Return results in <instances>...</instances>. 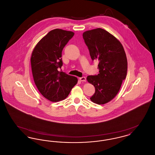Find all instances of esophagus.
<instances>
[{
	"mask_svg": "<svg viewBox=\"0 0 155 155\" xmlns=\"http://www.w3.org/2000/svg\"><path fill=\"white\" fill-rule=\"evenodd\" d=\"M80 80L82 82H85L86 81V77H80Z\"/></svg>",
	"mask_w": 155,
	"mask_h": 155,
	"instance_id": "1",
	"label": "esophagus"
}]
</instances>
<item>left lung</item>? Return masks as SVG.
Listing matches in <instances>:
<instances>
[{
  "label": "left lung",
  "instance_id": "1",
  "mask_svg": "<svg viewBox=\"0 0 155 155\" xmlns=\"http://www.w3.org/2000/svg\"><path fill=\"white\" fill-rule=\"evenodd\" d=\"M92 60L99 62V73L89 75L87 80L95 88L90 99L103 104L111 101L118 94L127 73V59L121 42L102 28L88 30L82 34Z\"/></svg>",
  "mask_w": 155,
  "mask_h": 155
}]
</instances>
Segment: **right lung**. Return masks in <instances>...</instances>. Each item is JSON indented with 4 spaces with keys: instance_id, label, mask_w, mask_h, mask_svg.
Masks as SVG:
<instances>
[{
    "instance_id": "obj_1",
    "label": "right lung",
    "mask_w": 155,
    "mask_h": 155,
    "mask_svg": "<svg viewBox=\"0 0 155 155\" xmlns=\"http://www.w3.org/2000/svg\"><path fill=\"white\" fill-rule=\"evenodd\" d=\"M72 31L54 29L36 45L31 57L34 81L45 97L51 102L64 100L77 84V77L59 71L63 66L61 52L74 36Z\"/></svg>"
}]
</instances>
